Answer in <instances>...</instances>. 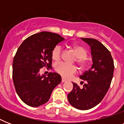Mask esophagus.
Returning <instances> with one entry per match:
<instances>
[{
    "mask_svg": "<svg viewBox=\"0 0 124 124\" xmlns=\"http://www.w3.org/2000/svg\"><path fill=\"white\" fill-rule=\"evenodd\" d=\"M61 81H62V82H65L67 81V80L66 79V78H64V77H62V80H61Z\"/></svg>",
    "mask_w": 124,
    "mask_h": 124,
    "instance_id": "34e87169",
    "label": "esophagus"
}]
</instances>
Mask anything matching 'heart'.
Wrapping results in <instances>:
<instances>
[{"label": "heart", "instance_id": "obj_1", "mask_svg": "<svg viewBox=\"0 0 124 124\" xmlns=\"http://www.w3.org/2000/svg\"><path fill=\"white\" fill-rule=\"evenodd\" d=\"M72 49L75 54L76 62L81 68H84L87 65V52L86 49L80 45L74 44L72 46ZM62 49L61 46L56 45L53 47L51 51V58L54 61H58L62 56ZM56 71L62 75L63 77L69 78L71 77L77 71V68L74 65L67 64L65 62H59L55 65Z\"/></svg>", "mask_w": 124, "mask_h": 124}]
</instances>
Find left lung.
Wrapping results in <instances>:
<instances>
[{
	"mask_svg": "<svg viewBox=\"0 0 124 124\" xmlns=\"http://www.w3.org/2000/svg\"><path fill=\"white\" fill-rule=\"evenodd\" d=\"M81 39L91 47L93 65L80 76L85 82L82 88L73 82V88L68 94V99L76 109L87 110L97 106L104 98L111 83L115 67L111 53L102 43L93 39Z\"/></svg>",
	"mask_w": 124,
	"mask_h": 124,
	"instance_id": "8db88e82",
	"label": "left lung"
}]
</instances>
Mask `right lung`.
<instances>
[{"mask_svg":"<svg viewBox=\"0 0 124 124\" xmlns=\"http://www.w3.org/2000/svg\"><path fill=\"white\" fill-rule=\"evenodd\" d=\"M64 40L58 34L42 31L27 38L17 49L13 62V80L16 93L28 106L46 104L61 82L59 74L50 72L40 75V70L52 68L51 51Z\"/></svg>","mask_w":124,"mask_h":124,"instance_id":"1","label":"right lung"}]
</instances>
